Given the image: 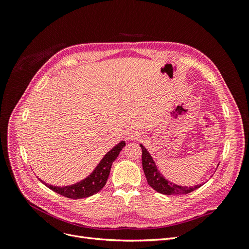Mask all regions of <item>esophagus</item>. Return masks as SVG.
I'll list each match as a JSON object with an SVG mask.
<instances>
[{
	"instance_id": "obj_1",
	"label": "esophagus",
	"mask_w": 249,
	"mask_h": 249,
	"mask_svg": "<svg viewBox=\"0 0 249 249\" xmlns=\"http://www.w3.org/2000/svg\"><path fill=\"white\" fill-rule=\"evenodd\" d=\"M140 137V134H139V132H137V131H130L129 133H128V139L129 140H136V139H138Z\"/></svg>"
}]
</instances>
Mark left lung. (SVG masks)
<instances>
[{
  "mask_svg": "<svg viewBox=\"0 0 249 249\" xmlns=\"http://www.w3.org/2000/svg\"><path fill=\"white\" fill-rule=\"evenodd\" d=\"M140 147L142 149L143 172H144L148 185L156 192L163 195H181V194H189L202 187L203 184L194 186V187H189V188L181 187V186L173 184V182L165 179L164 177L160 173L158 167H156L155 162L151 158L150 153L147 151V149L142 144H140Z\"/></svg>",
  "mask_w": 249,
  "mask_h": 249,
  "instance_id": "left-lung-1",
  "label": "left lung"
}]
</instances>
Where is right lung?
I'll use <instances>...</instances> for the list:
<instances>
[{
	"mask_svg": "<svg viewBox=\"0 0 249 249\" xmlns=\"http://www.w3.org/2000/svg\"><path fill=\"white\" fill-rule=\"evenodd\" d=\"M125 145V141H121L120 143H118L116 146H114L109 152L106 153V155L104 156L102 160L99 162V164L96 166L93 173H90V175H89L86 178L76 182V184L71 186L57 187L45 184V182L40 178L38 179L47 188L63 196V197L75 200L88 198L89 196H93L100 192L104 188V186L106 185L107 179L110 175L112 163L117 159V156L119 155L120 151Z\"/></svg>",
	"mask_w": 249,
	"mask_h": 249,
	"instance_id": "1",
	"label": "right lung"
}]
</instances>
